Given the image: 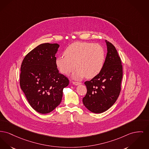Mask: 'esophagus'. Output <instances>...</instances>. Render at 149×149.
I'll use <instances>...</instances> for the list:
<instances>
[{"instance_id": "34e87169", "label": "esophagus", "mask_w": 149, "mask_h": 149, "mask_svg": "<svg viewBox=\"0 0 149 149\" xmlns=\"http://www.w3.org/2000/svg\"><path fill=\"white\" fill-rule=\"evenodd\" d=\"M72 84H73L74 85L78 86V85H79V84H80V83H79V82H76V81H72Z\"/></svg>"}]
</instances>
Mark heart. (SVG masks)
Masks as SVG:
<instances>
[{
	"label": "heart",
	"instance_id": "heart-1",
	"mask_svg": "<svg viewBox=\"0 0 149 149\" xmlns=\"http://www.w3.org/2000/svg\"><path fill=\"white\" fill-rule=\"evenodd\" d=\"M63 55L56 59V67L65 75H69L77 67L78 69L72 74L74 79L79 80L85 76L88 79L93 78L104 65L105 51L100 44L75 42L66 48Z\"/></svg>",
	"mask_w": 149,
	"mask_h": 149
}]
</instances>
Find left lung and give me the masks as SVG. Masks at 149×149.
Returning <instances> with one entry per match:
<instances>
[{"mask_svg": "<svg viewBox=\"0 0 149 149\" xmlns=\"http://www.w3.org/2000/svg\"><path fill=\"white\" fill-rule=\"evenodd\" d=\"M105 42L107 53L102 69L93 79L84 83L87 92L83 103L89 111L96 114L105 112L114 105L121 90L120 58L113 44L107 40Z\"/></svg>", "mask_w": 149, "mask_h": 149, "instance_id": "left-lung-1", "label": "left lung"}]
</instances>
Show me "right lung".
<instances>
[{
	"mask_svg": "<svg viewBox=\"0 0 149 149\" xmlns=\"http://www.w3.org/2000/svg\"><path fill=\"white\" fill-rule=\"evenodd\" d=\"M59 47L40 44L27 54L21 64L20 87L29 104L40 114L49 113L60 105L63 89L69 84L55 63Z\"/></svg>",
	"mask_w": 149,
	"mask_h": 149,
	"instance_id": "right-lung-1",
	"label": "right lung"
}]
</instances>
